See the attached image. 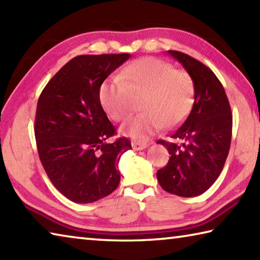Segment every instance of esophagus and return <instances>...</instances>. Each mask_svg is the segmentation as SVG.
<instances>
[{
  "mask_svg": "<svg viewBox=\"0 0 260 260\" xmlns=\"http://www.w3.org/2000/svg\"><path fill=\"white\" fill-rule=\"evenodd\" d=\"M147 147H148L147 143L138 142V141H134V142H132V148H133L134 150H143V149H146Z\"/></svg>",
  "mask_w": 260,
  "mask_h": 260,
  "instance_id": "obj_1",
  "label": "esophagus"
}]
</instances>
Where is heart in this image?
I'll return each mask as SVG.
<instances>
[{"instance_id":"obj_1","label":"heart","mask_w":260,"mask_h":260,"mask_svg":"<svg viewBox=\"0 0 260 260\" xmlns=\"http://www.w3.org/2000/svg\"><path fill=\"white\" fill-rule=\"evenodd\" d=\"M195 96L192 78L169 61L146 57L122 70L119 79L111 78L100 87L99 98L110 119L121 122L140 102V113L120 127L124 135L147 140L162 127L179 125L190 111Z\"/></svg>"}]
</instances>
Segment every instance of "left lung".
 Instances as JSON below:
<instances>
[{"label":"left lung","mask_w":260,"mask_h":260,"mask_svg":"<svg viewBox=\"0 0 260 260\" xmlns=\"http://www.w3.org/2000/svg\"><path fill=\"white\" fill-rule=\"evenodd\" d=\"M192 78L193 105L171 141L159 140L171 155L157 180L167 192L195 197L208 190L221 173L230 152L233 117L225 89L211 70L183 52L169 50Z\"/></svg>","instance_id":"8db88e82"}]
</instances>
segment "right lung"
Listing matches in <instances>:
<instances>
[{"label": "right lung", "instance_id": "1", "mask_svg": "<svg viewBox=\"0 0 260 260\" xmlns=\"http://www.w3.org/2000/svg\"><path fill=\"white\" fill-rule=\"evenodd\" d=\"M129 57H74L39 98L34 126L39 157L57 190L74 203H93L119 184L118 164L132 146L126 138L107 141L116 128L101 105L99 90Z\"/></svg>", "mask_w": 260, "mask_h": 260}]
</instances>
